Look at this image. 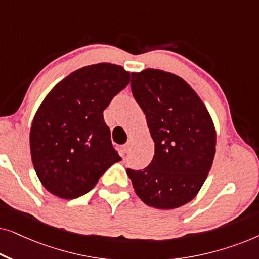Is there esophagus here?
<instances>
[{
  "label": "esophagus",
  "instance_id": "1",
  "mask_svg": "<svg viewBox=\"0 0 259 259\" xmlns=\"http://www.w3.org/2000/svg\"><path fill=\"white\" fill-rule=\"evenodd\" d=\"M130 150H131V143H127L125 146H123V148H122L123 153H128Z\"/></svg>",
  "mask_w": 259,
  "mask_h": 259
}]
</instances>
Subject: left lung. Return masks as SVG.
Masks as SVG:
<instances>
[{
  "label": "left lung",
  "instance_id": "obj_1",
  "mask_svg": "<svg viewBox=\"0 0 259 259\" xmlns=\"http://www.w3.org/2000/svg\"><path fill=\"white\" fill-rule=\"evenodd\" d=\"M131 88L154 141L151 164L127 168L134 191L148 206H183L197 196L211 169L213 121L192 87L175 74L151 68L132 73Z\"/></svg>",
  "mask_w": 259,
  "mask_h": 259
}]
</instances>
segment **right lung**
I'll return each instance as SVG.
<instances>
[{"instance_id":"right-lung-1","label":"right lung","mask_w":259,"mask_h":259,"mask_svg":"<svg viewBox=\"0 0 259 259\" xmlns=\"http://www.w3.org/2000/svg\"><path fill=\"white\" fill-rule=\"evenodd\" d=\"M130 79L121 66H87L60 81L42 101L31 123L30 153L38 179L54 196H83L121 160L104 111Z\"/></svg>"}]
</instances>
